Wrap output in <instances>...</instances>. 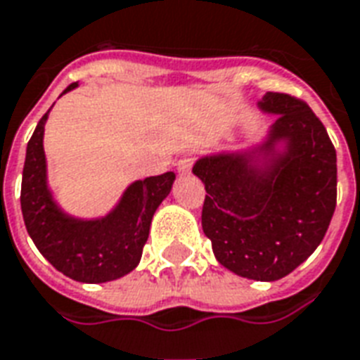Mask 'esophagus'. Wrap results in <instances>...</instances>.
Wrapping results in <instances>:
<instances>
[{
  "label": "esophagus",
  "mask_w": 360,
  "mask_h": 360,
  "mask_svg": "<svg viewBox=\"0 0 360 360\" xmlns=\"http://www.w3.org/2000/svg\"><path fill=\"white\" fill-rule=\"evenodd\" d=\"M192 164H194V156H192L191 153H186V155L181 156L179 162H177V172H179L181 175L188 174L192 169Z\"/></svg>",
  "instance_id": "obj_1"
}]
</instances>
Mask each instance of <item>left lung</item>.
<instances>
[{"mask_svg": "<svg viewBox=\"0 0 360 360\" xmlns=\"http://www.w3.org/2000/svg\"><path fill=\"white\" fill-rule=\"evenodd\" d=\"M276 115L262 145L285 153L260 168L253 156L221 153L200 158L205 185L202 229L217 260L241 278L276 281L314 253L336 210V150L306 101L266 92L259 101Z\"/></svg>", "mask_w": 360, "mask_h": 360, "instance_id": "8db88e82", "label": "left lung"}]
</instances>
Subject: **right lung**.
Segmentation results:
<instances>
[{
    "instance_id": "right-lung-1",
    "label": "right lung",
    "mask_w": 360,
    "mask_h": 360,
    "mask_svg": "<svg viewBox=\"0 0 360 360\" xmlns=\"http://www.w3.org/2000/svg\"><path fill=\"white\" fill-rule=\"evenodd\" d=\"M70 84L64 92L75 89ZM51 111V109H49ZM49 111L27 141L22 172L24 224L39 253L58 271L81 283H105L130 274L141 259L150 221L172 191L174 172L131 183L109 215L82 221L65 215L46 186L43 131Z\"/></svg>"
}]
</instances>
